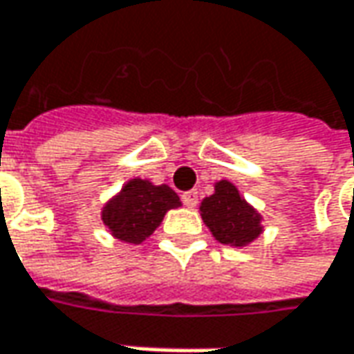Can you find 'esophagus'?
Listing matches in <instances>:
<instances>
[{"label": "esophagus", "mask_w": 354, "mask_h": 354, "mask_svg": "<svg viewBox=\"0 0 354 354\" xmlns=\"http://www.w3.org/2000/svg\"><path fill=\"white\" fill-rule=\"evenodd\" d=\"M181 201L185 206L194 208V206H196V203H198V193H196V191H187V193L181 194Z\"/></svg>", "instance_id": "esophagus-1"}]
</instances>
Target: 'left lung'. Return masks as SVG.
Instances as JSON below:
<instances>
[{"mask_svg": "<svg viewBox=\"0 0 354 354\" xmlns=\"http://www.w3.org/2000/svg\"><path fill=\"white\" fill-rule=\"evenodd\" d=\"M201 216L220 243L245 248L263 234L261 214L239 194L234 183H214V193L203 198Z\"/></svg>", "mask_w": 354, "mask_h": 354, "instance_id": "8db88e82", "label": "left lung"}]
</instances>
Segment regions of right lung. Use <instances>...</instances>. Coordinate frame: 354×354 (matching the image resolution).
<instances>
[{
    "label": "right lung",
    "mask_w": 354,
    "mask_h": 354,
    "mask_svg": "<svg viewBox=\"0 0 354 354\" xmlns=\"http://www.w3.org/2000/svg\"><path fill=\"white\" fill-rule=\"evenodd\" d=\"M179 206L181 201L171 187L136 177L106 201L101 220L113 238L138 245L156 232L167 210Z\"/></svg>",
    "instance_id": "add662e5"
}]
</instances>
